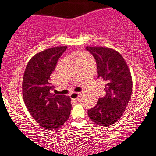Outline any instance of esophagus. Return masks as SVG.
Masks as SVG:
<instances>
[{
  "label": "esophagus",
  "mask_w": 156,
  "mask_h": 156,
  "mask_svg": "<svg viewBox=\"0 0 156 156\" xmlns=\"http://www.w3.org/2000/svg\"><path fill=\"white\" fill-rule=\"evenodd\" d=\"M79 95H80V93H72L71 95H70V97H71V99L77 100Z\"/></svg>",
  "instance_id": "esophagus-1"
}]
</instances>
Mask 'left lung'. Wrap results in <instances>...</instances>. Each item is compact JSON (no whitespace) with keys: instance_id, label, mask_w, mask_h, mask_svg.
<instances>
[{"instance_id":"obj_1","label":"left lung","mask_w":156,"mask_h":156,"mask_svg":"<svg viewBox=\"0 0 156 156\" xmlns=\"http://www.w3.org/2000/svg\"><path fill=\"white\" fill-rule=\"evenodd\" d=\"M97 63L98 78L105 82V97L87 110L92 121L105 126L115 124L122 117L132 95V78L126 61L115 49L104 47H86Z\"/></svg>"}]
</instances>
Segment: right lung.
<instances>
[{
    "label": "right lung",
    "instance_id": "obj_1",
    "mask_svg": "<svg viewBox=\"0 0 156 156\" xmlns=\"http://www.w3.org/2000/svg\"><path fill=\"white\" fill-rule=\"evenodd\" d=\"M66 49L62 46L39 52L29 61L24 73V102L32 117L48 130L58 129L71 114V98L52 93L54 86L49 83L57 61Z\"/></svg>",
    "mask_w": 156,
    "mask_h": 156
}]
</instances>
